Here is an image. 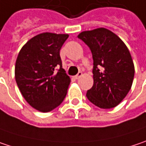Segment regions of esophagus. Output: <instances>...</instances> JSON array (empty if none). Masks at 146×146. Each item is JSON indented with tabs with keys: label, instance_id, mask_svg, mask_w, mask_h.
<instances>
[{
	"label": "esophagus",
	"instance_id": "34e87169",
	"mask_svg": "<svg viewBox=\"0 0 146 146\" xmlns=\"http://www.w3.org/2000/svg\"><path fill=\"white\" fill-rule=\"evenodd\" d=\"M82 75H83V74H82V72H79V73L77 74V75H76V76H75V78H76V79H80V77H81V76H82Z\"/></svg>",
	"mask_w": 146,
	"mask_h": 146
}]
</instances>
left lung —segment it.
I'll list each match as a JSON object with an SVG mask.
<instances>
[{"instance_id":"1","label":"left lung","mask_w":146,"mask_h":146,"mask_svg":"<svg viewBox=\"0 0 146 146\" xmlns=\"http://www.w3.org/2000/svg\"><path fill=\"white\" fill-rule=\"evenodd\" d=\"M78 38L90 47L94 61V84L87 98L102 109L115 107L133 83L135 66L128 48L118 36L102 27L82 31Z\"/></svg>"}]
</instances>
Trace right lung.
Returning <instances> with one entry per match:
<instances>
[{
    "mask_svg": "<svg viewBox=\"0 0 146 146\" xmlns=\"http://www.w3.org/2000/svg\"><path fill=\"white\" fill-rule=\"evenodd\" d=\"M68 37V34H39L18 54L16 84L28 104L40 112L56 108L66 96L70 78L62 68L60 50Z\"/></svg>",
    "mask_w": 146,
    "mask_h": 146,
    "instance_id": "right-lung-1",
    "label": "right lung"
}]
</instances>
